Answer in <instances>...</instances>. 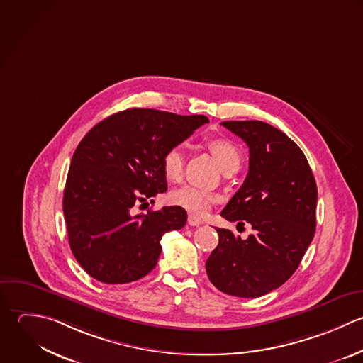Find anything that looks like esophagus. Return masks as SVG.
I'll return each mask as SVG.
<instances>
[{
	"mask_svg": "<svg viewBox=\"0 0 363 363\" xmlns=\"http://www.w3.org/2000/svg\"><path fill=\"white\" fill-rule=\"evenodd\" d=\"M203 222H202V219L201 218H198V216H195V215H189L188 216V225L189 226H199V225H202Z\"/></svg>",
	"mask_w": 363,
	"mask_h": 363,
	"instance_id": "34e87169",
	"label": "esophagus"
}]
</instances>
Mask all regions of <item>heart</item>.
<instances>
[{
    "instance_id": "obj_1",
    "label": "heart",
    "mask_w": 363,
    "mask_h": 363,
    "mask_svg": "<svg viewBox=\"0 0 363 363\" xmlns=\"http://www.w3.org/2000/svg\"><path fill=\"white\" fill-rule=\"evenodd\" d=\"M208 147L222 169L232 165H240V151L239 148L226 138H213L208 143ZM185 164V147L184 144H175L168 147L161 158V168L165 178L171 182L179 181L182 177ZM169 201L191 213L205 215L213 203L219 201V196L208 189L195 185H182L175 188L169 194Z\"/></svg>"
}]
</instances>
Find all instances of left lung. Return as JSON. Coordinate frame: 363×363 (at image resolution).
<instances>
[{
	"label": "left lung",
	"mask_w": 363,
	"mask_h": 363,
	"mask_svg": "<svg viewBox=\"0 0 363 363\" xmlns=\"http://www.w3.org/2000/svg\"><path fill=\"white\" fill-rule=\"evenodd\" d=\"M249 147V172L222 211L247 239L216 229L206 260L211 283L225 294L256 298L283 286L297 270L315 233L317 184L301 148L283 131L257 121H223Z\"/></svg>",
	"instance_id": "1"
}]
</instances>
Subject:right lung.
<instances>
[{
    "label": "right lung",
    "instance_id": "add662e5",
    "mask_svg": "<svg viewBox=\"0 0 363 363\" xmlns=\"http://www.w3.org/2000/svg\"><path fill=\"white\" fill-rule=\"evenodd\" d=\"M209 123L205 116H178L128 108L96 124L79 143L67 172L63 215L69 245L84 272L106 284L147 276L161 255V238L186 223L179 206L135 213L134 205L168 189L164 151Z\"/></svg>",
    "mask_w": 363,
    "mask_h": 363
}]
</instances>
